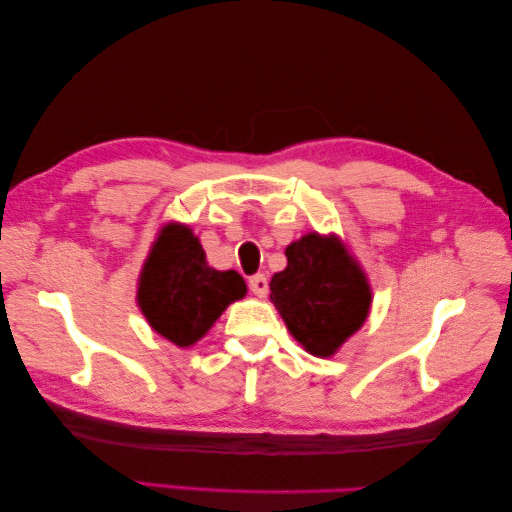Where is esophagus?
<instances>
[{"instance_id":"34e87169","label":"esophagus","mask_w":512,"mask_h":512,"mask_svg":"<svg viewBox=\"0 0 512 512\" xmlns=\"http://www.w3.org/2000/svg\"><path fill=\"white\" fill-rule=\"evenodd\" d=\"M249 290L254 292L256 297H267V290H270V286H267V279H265V274H254L249 279Z\"/></svg>"}]
</instances>
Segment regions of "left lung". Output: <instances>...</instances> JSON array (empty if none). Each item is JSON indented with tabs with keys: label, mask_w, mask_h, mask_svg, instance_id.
<instances>
[{
	"label": "left lung",
	"mask_w": 512,
	"mask_h": 512,
	"mask_svg": "<svg viewBox=\"0 0 512 512\" xmlns=\"http://www.w3.org/2000/svg\"><path fill=\"white\" fill-rule=\"evenodd\" d=\"M288 267L270 281L272 304L301 347L333 356L367 320L372 290L340 238L306 233L286 247Z\"/></svg>",
	"instance_id": "left-lung-1"
}]
</instances>
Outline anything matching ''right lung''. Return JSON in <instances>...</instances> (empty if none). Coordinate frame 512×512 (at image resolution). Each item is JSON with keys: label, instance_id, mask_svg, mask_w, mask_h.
<instances>
[{"label": "right lung", "instance_id": "add662e5", "mask_svg": "<svg viewBox=\"0 0 512 512\" xmlns=\"http://www.w3.org/2000/svg\"><path fill=\"white\" fill-rule=\"evenodd\" d=\"M247 295L236 270L208 267L199 238L186 224H165L138 279V306L149 326L177 347L204 338L224 308Z\"/></svg>", "mask_w": 512, "mask_h": 512}]
</instances>
